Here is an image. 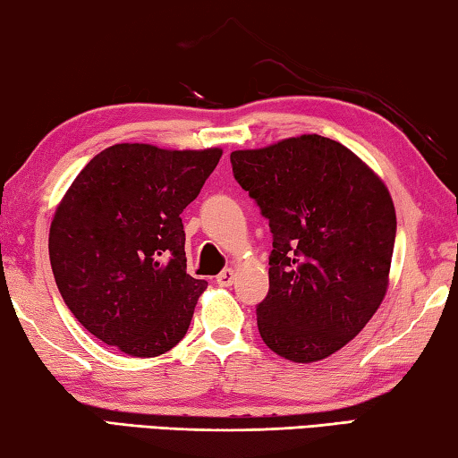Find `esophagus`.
Returning a JSON list of instances; mask_svg holds the SVG:
<instances>
[{"label":"esophagus","mask_w":458,"mask_h":458,"mask_svg":"<svg viewBox=\"0 0 458 458\" xmlns=\"http://www.w3.org/2000/svg\"><path fill=\"white\" fill-rule=\"evenodd\" d=\"M234 270H232V268H224L222 270V273L218 275V276H216V283H218L220 286H230L232 283H234Z\"/></svg>","instance_id":"34e87169"}]
</instances>
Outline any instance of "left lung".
Listing matches in <instances>:
<instances>
[{
	"mask_svg": "<svg viewBox=\"0 0 458 458\" xmlns=\"http://www.w3.org/2000/svg\"><path fill=\"white\" fill-rule=\"evenodd\" d=\"M230 161L273 232L268 294L257 307L262 341L297 363L329 358L384 301L396 240L390 191L321 135L232 151Z\"/></svg>",
	"mask_w": 458,
	"mask_h": 458,
	"instance_id": "obj_1",
	"label": "left lung"
}]
</instances>
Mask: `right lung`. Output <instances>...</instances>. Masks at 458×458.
Here are the masks:
<instances>
[{"label": "right lung", "instance_id": "obj_1", "mask_svg": "<svg viewBox=\"0 0 458 458\" xmlns=\"http://www.w3.org/2000/svg\"><path fill=\"white\" fill-rule=\"evenodd\" d=\"M222 149L119 143L92 157L54 214L48 250L66 307L84 329L133 358L188 333L208 283L185 273L182 212Z\"/></svg>", "mask_w": 458, "mask_h": 458}]
</instances>
